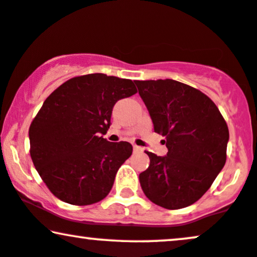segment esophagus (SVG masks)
Here are the masks:
<instances>
[{
	"label": "esophagus",
	"mask_w": 257,
	"mask_h": 257,
	"mask_svg": "<svg viewBox=\"0 0 257 257\" xmlns=\"http://www.w3.org/2000/svg\"><path fill=\"white\" fill-rule=\"evenodd\" d=\"M133 149H134V153H141V152H144V148L139 147V146H136V145L133 146Z\"/></svg>",
	"instance_id": "esophagus-1"
}]
</instances>
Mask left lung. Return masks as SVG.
Segmentation results:
<instances>
[{
	"label": "left lung",
	"mask_w": 257,
	"mask_h": 257,
	"mask_svg": "<svg viewBox=\"0 0 257 257\" xmlns=\"http://www.w3.org/2000/svg\"><path fill=\"white\" fill-rule=\"evenodd\" d=\"M154 124L165 136L166 157L146 152L140 173L149 200L168 210L192 205L209 190L226 161L229 129L215 103L201 91L173 79L135 80Z\"/></svg>",
	"instance_id": "obj_1"
}]
</instances>
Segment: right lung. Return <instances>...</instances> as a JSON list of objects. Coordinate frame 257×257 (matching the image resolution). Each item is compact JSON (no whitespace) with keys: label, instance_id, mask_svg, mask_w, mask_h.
<instances>
[{"label":"right lung","instance_id":"obj_1","mask_svg":"<svg viewBox=\"0 0 257 257\" xmlns=\"http://www.w3.org/2000/svg\"><path fill=\"white\" fill-rule=\"evenodd\" d=\"M136 92L131 79L91 73L71 78L47 97L29 126V153L57 198L82 206L108 196L133 147L102 135L115 103Z\"/></svg>","mask_w":257,"mask_h":257}]
</instances>
